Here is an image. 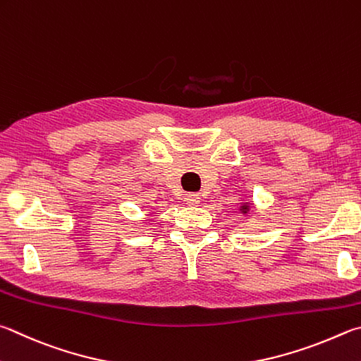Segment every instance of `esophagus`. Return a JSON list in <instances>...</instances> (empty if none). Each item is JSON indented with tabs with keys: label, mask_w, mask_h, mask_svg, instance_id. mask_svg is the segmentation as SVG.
<instances>
[{
	"label": "esophagus",
	"mask_w": 361,
	"mask_h": 361,
	"mask_svg": "<svg viewBox=\"0 0 361 361\" xmlns=\"http://www.w3.org/2000/svg\"><path fill=\"white\" fill-rule=\"evenodd\" d=\"M189 205H197V203L200 202V195L199 194H194V192H191V194H186V199H185Z\"/></svg>",
	"instance_id": "esophagus-1"
}]
</instances>
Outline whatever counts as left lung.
<instances>
[{"instance_id": "1", "label": "left lung", "mask_w": 361, "mask_h": 361, "mask_svg": "<svg viewBox=\"0 0 361 361\" xmlns=\"http://www.w3.org/2000/svg\"><path fill=\"white\" fill-rule=\"evenodd\" d=\"M240 212L243 213V214L249 212V205H247V203H245V205H241V207H240Z\"/></svg>"}]
</instances>
